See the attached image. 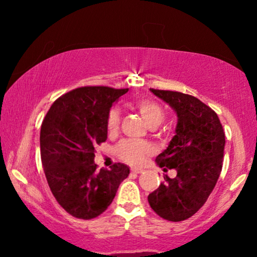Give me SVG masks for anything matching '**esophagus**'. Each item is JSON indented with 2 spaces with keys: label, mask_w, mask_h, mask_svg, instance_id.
Listing matches in <instances>:
<instances>
[{
  "label": "esophagus",
  "mask_w": 257,
  "mask_h": 257,
  "mask_svg": "<svg viewBox=\"0 0 257 257\" xmlns=\"http://www.w3.org/2000/svg\"><path fill=\"white\" fill-rule=\"evenodd\" d=\"M143 172H144L143 168H132V170H131V173H135V174L143 173Z\"/></svg>",
  "instance_id": "34e87169"
}]
</instances>
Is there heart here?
<instances>
[{
	"instance_id": "b5f03b06",
	"label": "heart",
	"mask_w": 257,
	"mask_h": 257,
	"mask_svg": "<svg viewBox=\"0 0 257 257\" xmlns=\"http://www.w3.org/2000/svg\"><path fill=\"white\" fill-rule=\"evenodd\" d=\"M136 106L145 119L150 127H157L164 120L165 112L161 105L151 99H140L136 103ZM120 124V112L117 107H112L107 113L106 127L108 133H114ZM115 153L118 158L130 165L142 164L149 154L152 153V147L150 144L140 140L126 139L115 147Z\"/></svg>"
}]
</instances>
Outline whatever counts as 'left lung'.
<instances>
[{
    "instance_id": "obj_1",
    "label": "left lung",
    "mask_w": 257,
    "mask_h": 257,
    "mask_svg": "<svg viewBox=\"0 0 257 257\" xmlns=\"http://www.w3.org/2000/svg\"><path fill=\"white\" fill-rule=\"evenodd\" d=\"M150 90L177 112L175 136L156 159L165 172L177 171V177L165 175V181L147 199L160 217L179 222L194 215L215 187L222 170L224 132L215 111L198 98L178 91Z\"/></svg>"
}]
</instances>
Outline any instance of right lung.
<instances>
[{"instance_id":"add662e5","label":"right lung","mask_w":257,"mask_h":257,"mask_svg":"<svg viewBox=\"0 0 257 257\" xmlns=\"http://www.w3.org/2000/svg\"><path fill=\"white\" fill-rule=\"evenodd\" d=\"M128 89L83 86L63 94L49 108L41 127V158L45 178L57 202L70 215L97 217L113 201L130 168L114 164L98 170L94 147L107 138L112 104Z\"/></svg>"}]
</instances>
